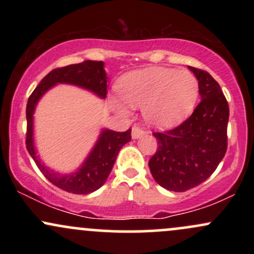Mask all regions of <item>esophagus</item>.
Segmentation results:
<instances>
[{
    "mask_svg": "<svg viewBox=\"0 0 254 254\" xmlns=\"http://www.w3.org/2000/svg\"><path fill=\"white\" fill-rule=\"evenodd\" d=\"M145 133V131L142 129V127H132V133H131V135H132V138H138V137H141L142 135H144Z\"/></svg>",
    "mask_w": 254,
    "mask_h": 254,
    "instance_id": "esophagus-1",
    "label": "esophagus"
}]
</instances>
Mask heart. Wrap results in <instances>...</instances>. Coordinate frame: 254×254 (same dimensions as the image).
<instances>
[{"label": "heart", "instance_id": "obj_1", "mask_svg": "<svg viewBox=\"0 0 254 254\" xmlns=\"http://www.w3.org/2000/svg\"><path fill=\"white\" fill-rule=\"evenodd\" d=\"M117 88L123 101L113 98L112 105L119 113L129 115L128 104L142 107L145 121L157 127L180 123L193 110L199 94V83L191 71L159 66L124 75Z\"/></svg>", "mask_w": 254, "mask_h": 254}]
</instances>
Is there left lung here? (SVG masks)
<instances>
[{
  "label": "left lung",
  "mask_w": 254,
  "mask_h": 254,
  "mask_svg": "<svg viewBox=\"0 0 254 254\" xmlns=\"http://www.w3.org/2000/svg\"><path fill=\"white\" fill-rule=\"evenodd\" d=\"M199 83L200 103L172 130L154 132L156 153L149 168L155 182L174 192L196 188L214 173L227 151L229 106L209 72L189 66Z\"/></svg>",
  "instance_id": "obj_1"
}]
</instances>
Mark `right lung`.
<instances>
[{"label":"right lung","mask_w":254,"mask_h":254,"mask_svg":"<svg viewBox=\"0 0 254 254\" xmlns=\"http://www.w3.org/2000/svg\"><path fill=\"white\" fill-rule=\"evenodd\" d=\"M57 83H68L90 90L101 99L107 94V76L101 61H84L78 64L57 68L49 72L40 81L37 88L30 95L26 107L27 132H26V148L34 160L40 172L49 182L62 190L75 194H88L97 191L106 182L115 165L121 148L131 139V129L124 132H117L104 129L93 147L88 157L76 172L62 176L49 170L42 164L37 155L33 142V113L39 99Z\"/></svg>","instance_id":"add662e5"}]
</instances>
